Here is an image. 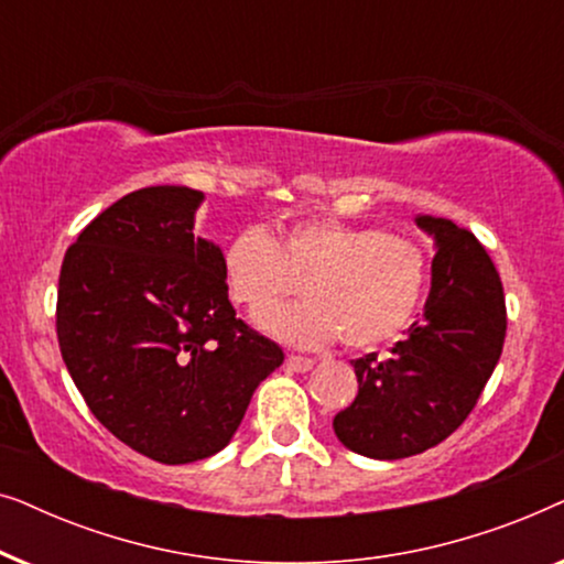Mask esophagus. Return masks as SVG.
Segmentation results:
<instances>
[{"mask_svg": "<svg viewBox=\"0 0 564 564\" xmlns=\"http://www.w3.org/2000/svg\"><path fill=\"white\" fill-rule=\"evenodd\" d=\"M315 361L311 357H300V354H290L288 357V367L295 369V372H307V369H313Z\"/></svg>", "mask_w": 564, "mask_h": 564, "instance_id": "1", "label": "esophagus"}]
</instances>
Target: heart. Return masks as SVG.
<instances>
[{"instance_id": "obj_1", "label": "heart", "mask_w": 564, "mask_h": 564, "mask_svg": "<svg viewBox=\"0 0 564 564\" xmlns=\"http://www.w3.org/2000/svg\"><path fill=\"white\" fill-rule=\"evenodd\" d=\"M230 297L251 318L305 281L308 300L278 308L261 328L292 346L336 341L369 349L395 338L419 311L429 284V253L411 236L336 218H305L274 238L243 228L223 249Z\"/></svg>"}]
</instances>
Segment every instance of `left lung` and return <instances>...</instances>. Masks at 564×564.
<instances>
[{
  "label": "left lung",
  "mask_w": 564,
  "mask_h": 564,
  "mask_svg": "<svg viewBox=\"0 0 564 564\" xmlns=\"http://www.w3.org/2000/svg\"><path fill=\"white\" fill-rule=\"evenodd\" d=\"M434 238L423 318L390 349L354 359L359 395L334 419L346 449L403 459L454 434L477 403L506 341V297L498 269L469 230L419 215Z\"/></svg>",
  "instance_id": "obj_1"
}]
</instances>
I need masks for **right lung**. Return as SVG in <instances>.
Returning <instances> with one entry per match:
<instances>
[{
  "instance_id": "right-lung-1",
  "label": "right lung",
  "mask_w": 564,
  "mask_h": 564,
  "mask_svg": "<svg viewBox=\"0 0 564 564\" xmlns=\"http://www.w3.org/2000/svg\"><path fill=\"white\" fill-rule=\"evenodd\" d=\"M205 195L145 187L99 213L58 276L61 357L95 419L161 465L228 446L284 351L236 318L223 251L192 234Z\"/></svg>"
}]
</instances>
